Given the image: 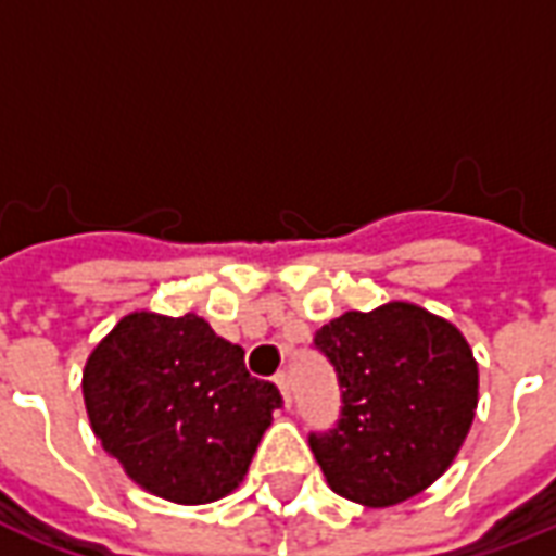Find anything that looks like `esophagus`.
Instances as JSON below:
<instances>
[{
    "label": "esophagus",
    "instance_id": "34e87169",
    "mask_svg": "<svg viewBox=\"0 0 556 556\" xmlns=\"http://www.w3.org/2000/svg\"><path fill=\"white\" fill-rule=\"evenodd\" d=\"M274 384L279 387V393H282V402H286V405H291V381H289V375L279 372L277 378H274Z\"/></svg>",
    "mask_w": 556,
    "mask_h": 556
}]
</instances>
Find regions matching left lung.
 <instances>
[{
    "label": "left lung",
    "instance_id": "left-lung-1",
    "mask_svg": "<svg viewBox=\"0 0 556 556\" xmlns=\"http://www.w3.org/2000/svg\"><path fill=\"white\" fill-rule=\"evenodd\" d=\"M337 369L339 422L313 431L327 485L363 506H396L441 477L462 450L479 369L462 330L417 303L345 313L315 333Z\"/></svg>",
    "mask_w": 556,
    "mask_h": 556
}]
</instances>
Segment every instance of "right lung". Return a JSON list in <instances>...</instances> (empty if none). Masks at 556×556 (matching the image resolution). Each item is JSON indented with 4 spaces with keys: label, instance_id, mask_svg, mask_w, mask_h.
Returning a JSON list of instances; mask_svg holds the SVG:
<instances>
[{
    "label": "right lung",
    "instance_id": "obj_1",
    "mask_svg": "<svg viewBox=\"0 0 556 556\" xmlns=\"http://www.w3.org/2000/svg\"><path fill=\"white\" fill-rule=\"evenodd\" d=\"M91 431L137 485L163 501L211 503L238 489L282 405L205 318L130 313L83 369Z\"/></svg>",
    "mask_w": 556,
    "mask_h": 556
}]
</instances>
